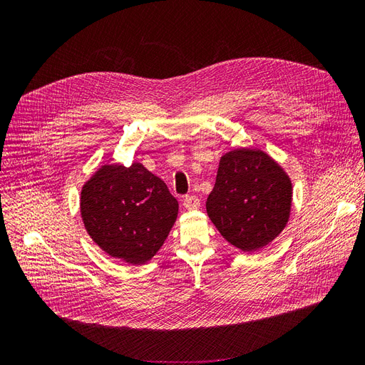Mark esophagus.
<instances>
[{
	"label": "esophagus",
	"mask_w": 365,
	"mask_h": 365,
	"mask_svg": "<svg viewBox=\"0 0 365 365\" xmlns=\"http://www.w3.org/2000/svg\"><path fill=\"white\" fill-rule=\"evenodd\" d=\"M200 204H201V202H200V197L195 196V195L185 196L184 201H182V205H184L187 210H195V208L200 207Z\"/></svg>",
	"instance_id": "1"
}]
</instances>
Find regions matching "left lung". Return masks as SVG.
<instances>
[{"instance_id":"left-lung-1","label":"left lung","mask_w":365,"mask_h":365,"mask_svg":"<svg viewBox=\"0 0 365 365\" xmlns=\"http://www.w3.org/2000/svg\"><path fill=\"white\" fill-rule=\"evenodd\" d=\"M205 205L208 217L227 242L242 251H256L288 224L292 184L268 153L240 148L220 158Z\"/></svg>"}]
</instances>
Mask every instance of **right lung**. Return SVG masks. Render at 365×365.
<instances>
[{
    "instance_id": "obj_1",
    "label": "right lung",
    "mask_w": 365,
    "mask_h": 365,
    "mask_svg": "<svg viewBox=\"0 0 365 365\" xmlns=\"http://www.w3.org/2000/svg\"><path fill=\"white\" fill-rule=\"evenodd\" d=\"M81 215L88 235L109 256L141 264L168 239L178 201L143 164H106L83 184Z\"/></svg>"
}]
</instances>
